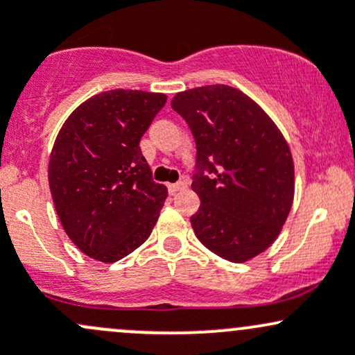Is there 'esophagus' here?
Here are the masks:
<instances>
[{
    "mask_svg": "<svg viewBox=\"0 0 355 355\" xmlns=\"http://www.w3.org/2000/svg\"><path fill=\"white\" fill-rule=\"evenodd\" d=\"M186 188H188V182H186V181L174 182V184H169V186H167V189H169V193H171V194H174V193L181 191V189H186Z\"/></svg>",
    "mask_w": 355,
    "mask_h": 355,
    "instance_id": "1",
    "label": "esophagus"
}]
</instances>
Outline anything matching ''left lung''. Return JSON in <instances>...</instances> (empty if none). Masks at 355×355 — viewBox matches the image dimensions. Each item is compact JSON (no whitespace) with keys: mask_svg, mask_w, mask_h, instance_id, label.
Instances as JSON below:
<instances>
[{"mask_svg":"<svg viewBox=\"0 0 355 355\" xmlns=\"http://www.w3.org/2000/svg\"><path fill=\"white\" fill-rule=\"evenodd\" d=\"M171 106L196 142L191 216L198 240L230 262L255 257L277 239L295 196V166L284 137L264 110L235 87L178 93Z\"/></svg>","mask_w":355,"mask_h":355,"instance_id":"1","label":"left lung"}]
</instances>
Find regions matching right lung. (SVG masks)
<instances>
[{
	"label": "right lung",
	"instance_id": "1",
	"mask_svg": "<svg viewBox=\"0 0 355 355\" xmlns=\"http://www.w3.org/2000/svg\"><path fill=\"white\" fill-rule=\"evenodd\" d=\"M167 96L112 89L72 112L57 135L49 186L72 242L89 257L116 262L142 245L167 188L152 179L140 139Z\"/></svg>",
	"mask_w": 355,
	"mask_h": 355
}]
</instances>
